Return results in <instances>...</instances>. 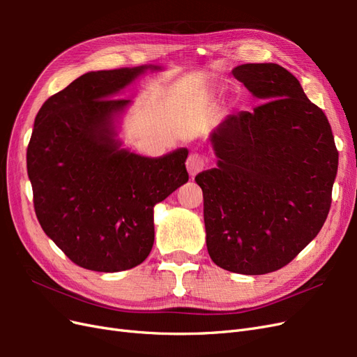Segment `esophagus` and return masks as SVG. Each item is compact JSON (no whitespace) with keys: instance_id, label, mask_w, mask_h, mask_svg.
Segmentation results:
<instances>
[{"instance_id":"34e87169","label":"esophagus","mask_w":357,"mask_h":357,"mask_svg":"<svg viewBox=\"0 0 357 357\" xmlns=\"http://www.w3.org/2000/svg\"><path fill=\"white\" fill-rule=\"evenodd\" d=\"M204 167H205V159L199 153L189 155V158L186 160V168L192 177L197 176L198 172H201L204 169Z\"/></svg>"}]
</instances>
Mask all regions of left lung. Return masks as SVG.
<instances>
[{"mask_svg":"<svg viewBox=\"0 0 357 357\" xmlns=\"http://www.w3.org/2000/svg\"><path fill=\"white\" fill-rule=\"evenodd\" d=\"M232 74L264 102L218 125L210 135L218 168L195 181L211 261L226 271L261 275L294 261L320 232L338 150L328 117L286 68L243 63Z\"/></svg>","mask_w":357,"mask_h":357,"instance_id":"obj_1","label":"left lung"}]
</instances>
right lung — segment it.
I'll use <instances>...</instances> for the list:
<instances>
[{
	"mask_svg": "<svg viewBox=\"0 0 357 357\" xmlns=\"http://www.w3.org/2000/svg\"><path fill=\"white\" fill-rule=\"evenodd\" d=\"M155 66L91 71L41 105L26 168L43 231L70 261L98 273L142 264L155 241L153 207L189 180L188 149L146 158L121 149L114 95Z\"/></svg>",
	"mask_w": 357,
	"mask_h": 357,
	"instance_id": "right-lung-1",
	"label": "right lung"
}]
</instances>
